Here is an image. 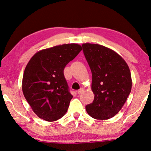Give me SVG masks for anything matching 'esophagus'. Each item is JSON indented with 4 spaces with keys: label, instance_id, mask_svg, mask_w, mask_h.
<instances>
[{
    "label": "esophagus",
    "instance_id": "34e87169",
    "mask_svg": "<svg viewBox=\"0 0 151 151\" xmlns=\"http://www.w3.org/2000/svg\"><path fill=\"white\" fill-rule=\"evenodd\" d=\"M83 91H84V89H83V88H81L79 90L77 91V93H78V94H81V93L83 92Z\"/></svg>",
    "mask_w": 151,
    "mask_h": 151
}]
</instances>
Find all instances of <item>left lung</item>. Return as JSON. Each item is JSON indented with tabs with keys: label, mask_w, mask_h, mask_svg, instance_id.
Returning a JSON list of instances; mask_svg holds the SVG:
<instances>
[{
	"label": "left lung",
	"mask_w": 151,
	"mask_h": 151,
	"mask_svg": "<svg viewBox=\"0 0 151 151\" xmlns=\"http://www.w3.org/2000/svg\"><path fill=\"white\" fill-rule=\"evenodd\" d=\"M83 51L92 73L94 100L86 106L92 118L104 120L118 113L130 95L132 78L126 61L104 45L86 43Z\"/></svg>",
	"instance_id": "1"
}]
</instances>
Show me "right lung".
I'll return each mask as SVG.
<instances>
[{
	"instance_id": "1",
	"label": "right lung",
	"mask_w": 151,
	"mask_h": 151,
	"mask_svg": "<svg viewBox=\"0 0 151 151\" xmlns=\"http://www.w3.org/2000/svg\"><path fill=\"white\" fill-rule=\"evenodd\" d=\"M81 50L77 44L56 45L37 52L29 61L23 73L22 90L40 118L53 122L66 113L73 96L69 92L64 69Z\"/></svg>"
}]
</instances>
